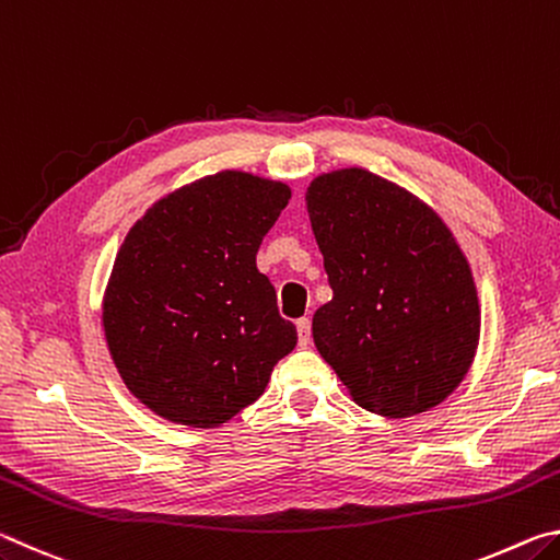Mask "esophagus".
<instances>
[{
	"label": "esophagus",
	"instance_id": "obj_1",
	"mask_svg": "<svg viewBox=\"0 0 560 560\" xmlns=\"http://www.w3.org/2000/svg\"><path fill=\"white\" fill-rule=\"evenodd\" d=\"M296 330H299V343L308 346L311 343V320L306 316L296 320Z\"/></svg>",
	"mask_w": 560,
	"mask_h": 560
}]
</instances>
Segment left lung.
<instances>
[{"label":"left lung","instance_id":"1","mask_svg":"<svg viewBox=\"0 0 560 560\" xmlns=\"http://www.w3.org/2000/svg\"><path fill=\"white\" fill-rule=\"evenodd\" d=\"M306 205L334 289L314 314L318 353L375 415L440 405L479 343L477 289L447 224L360 167L316 177Z\"/></svg>","mask_w":560,"mask_h":560}]
</instances>
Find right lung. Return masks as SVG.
Listing matches in <instances>:
<instances>
[{"mask_svg": "<svg viewBox=\"0 0 560 560\" xmlns=\"http://www.w3.org/2000/svg\"><path fill=\"white\" fill-rule=\"evenodd\" d=\"M291 189L249 173L197 179L128 232L103 301L122 383L170 422L217 428L259 400L296 346L257 252Z\"/></svg>", "mask_w": 560, "mask_h": 560, "instance_id": "right-lung-1", "label": "right lung"}]
</instances>
